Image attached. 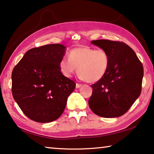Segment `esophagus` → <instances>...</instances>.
<instances>
[{
	"mask_svg": "<svg viewBox=\"0 0 154 154\" xmlns=\"http://www.w3.org/2000/svg\"><path fill=\"white\" fill-rule=\"evenodd\" d=\"M82 86V84H79V83H77L76 84V88H80V87H81Z\"/></svg>",
	"mask_w": 154,
	"mask_h": 154,
	"instance_id": "obj_1",
	"label": "esophagus"
}]
</instances>
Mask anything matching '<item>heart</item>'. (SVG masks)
Masks as SVG:
<instances>
[{"mask_svg":"<svg viewBox=\"0 0 154 154\" xmlns=\"http://www.w3.org/2000/svg\"><path fill=\"white\" fill-rule=\"evenodd\" d=\"M110 58L106 51L89 46L73 48L68 52V59L59 61V68L66 77H70L78 70L79 77L88 82L100 81L106 74Z\"/></svg>","mask_w":154,"mask_h":154,"instance_id":"obj_1","label":"heart"}]
</instances>
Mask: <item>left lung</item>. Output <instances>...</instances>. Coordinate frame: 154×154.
I'll use <instances>...</instances> for the list:
<instances>
[{"label":"left lung","instance_id":"1","mask_svg":"<svg viewBox=\"0 0 154 154\" xmlns=\"http://www.w3.org/2000/svg\"><path fill=\"white\" fill-rule=\"evenodd\" d=\"M109 54L106 74L92 84L88 105L94 113L103 118H117L127 113L142 91L143 66L128 45L106 39L92 41Z\"/></svg>","mask_w":154,"mask_h":154}]
</instances>
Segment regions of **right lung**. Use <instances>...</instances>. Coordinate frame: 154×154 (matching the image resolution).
I'll list each match as a JSON object with an SVG mask.
<instances>
[{"label": "right lung", "instance_id": "add662e5", "mask_svg": "<svg viewBox=\"0 0 154 154\" xmlns=\"http://www.w3.org/2000/svg\"><path fill=\"white\" fill-rule=\"evenodd\" d=\"M65 51V46L57 43L32 48L14 68L13 97L32 120L46 123L58 119L75 90L76 84L59 68Z\"/></svg>", "mask_w": 154, "mask_h": 154}]
</instances>
